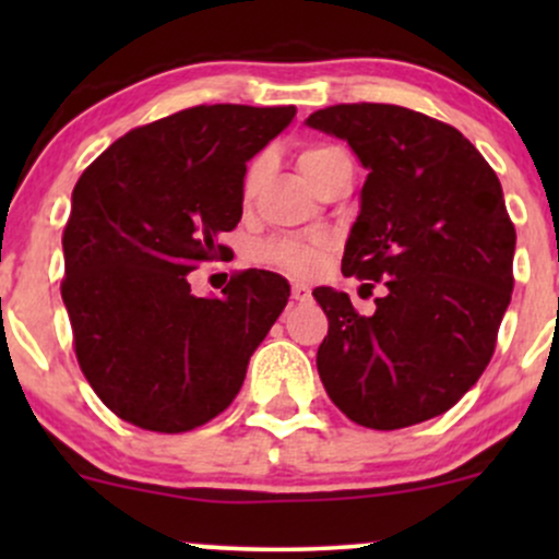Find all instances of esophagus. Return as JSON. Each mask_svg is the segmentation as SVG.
I'll use <instances>...</instances> for the list:
<instances>
[{
	"label": "esophagus",
	"instance_id": "34e87169",
	"mask_svg": "<svg viewBox=\"0 0 559 559\" xmlns=\"http://www.w3.org/2000/svg\"><path fill=\"white\" fill-rule=\"evenodd\" d=\"M292 299L294 301L310 299V288H307V284H299V281H294V284H292Z\"/></svg>",
	"mask_w": 559,
	"mask_h": 559
}]
</instances>
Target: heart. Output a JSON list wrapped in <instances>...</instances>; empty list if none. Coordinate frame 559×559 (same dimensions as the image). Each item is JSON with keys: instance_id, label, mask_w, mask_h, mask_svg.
<instances>
[{"instance_id": "b5f03b06", "label": "heart", "mask_w": 559, "mask_h": 559, "mask_svg": "<svg viewBox=\"0 0 559 559\" xmlns=\"http://www.w3.org/2000/svg\"><path fill=\"white\" fill-rule=\"evenodd\" d=\"M336 146H312V150H305L299 157V168L305 176H310V170L316 168L320 159L336 155ZM260 165H254L247 176V194H252L254 186L260 181ZM325 249V239H275L267 241L262 247V260L273 262V265L288 267V271H310V267L318 265L320 254Z\"/></svg>"}]
</instances>
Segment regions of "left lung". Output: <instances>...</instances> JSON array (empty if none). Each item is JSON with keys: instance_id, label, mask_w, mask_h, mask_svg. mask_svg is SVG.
Returning a JSON list of instances; mask_svg holds the SVG:
<instances>
[{"instance_id": "8db88e82", "label": "left lung", "mask_w": 559, "mask_h": 559, "mask_svg": "<svg viewBox=\"0 0 559 559\" xmlns=\"http://www.w3.org/2000/svg\"><path fill=\"white\" fill-rule=\"evenodd\" d=\"M305 123L346 141L368 170L342 271L386 288L373 316L331 286L312 292L329 318L320 381L357 426L436 418L486 370L512 297L502 183L457 128L407 107L333 105Z\"/></svg>"}]
</instances>
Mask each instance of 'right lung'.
I'll use <instances>...</instances> for the list:
<instances>
[{
    "label": "right lung",
    "mask_w": 559,
    "mask_h": 559,
    "mask_svg": "<svg viewBox=\"0 0 559 559\" xmlns=\"http://www.w3.org/2000/svg\"><path fill=\"white\" fill-rule=\"evenodd\" d=\"M297 107L199 105L133 128L83 170L62 234V301L75 357L118 418L183 433L239 394L249 357L288 301V281L243 271L223 297L189 275L228 258L247 163Z\"/></svg>",
    "instance_id": "right-lung-1"
}]
</instances>
